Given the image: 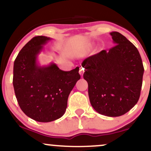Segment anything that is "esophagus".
<instances>
[{"instance_id": "esophagus-1", "label": "esophagus", "mask_w": 151, "mask_h": 151, "mask_svg": "<svg viewBox=\"0 0 151 151\" xmlns=\"http://www.w3.org/2000/svg\"><path fill=\"white\" fill-rule=\"evenodd\" d=\"M79 74H80L81 76L83 75V73H84V68L83 67H79Z\"/></svg>"}]
</instances>
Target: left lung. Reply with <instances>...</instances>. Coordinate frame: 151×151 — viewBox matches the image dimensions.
Returning a JSON list of instances; mask_svg holds the SVG:
<instances>
[{
	"mask_svg": "<svg viewBox=\"0 0 151 151\" xmlns=\"http://www.w3.org/2000/svg\"><path fill=\"white\" fill-rule=\"evenodd\" d=\"M114 44L86 58L81 64L90 103L102 115H124L139 99L144 72L139 52L125 36L110 33Z\"/></svg>",
	"mask_w": 151,
	"mask_h": 151,
	"instance_id": "obj_1",
	"label": "left lung"
}]
</instances>
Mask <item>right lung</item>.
<instances>
[{"label":"right lung","instance_id":"1","mask_svg":"<svg viewBox=\"0 0 151 151\" xmlns=\"http://www.w3.org/2000/svg\"><path fill=\"white\" fill-rule=\"evenodd\" d=\"M36 36L25 45L15 60L13 84L17 101L25 115L39 122H50L65 114L68 96L80 79L79 67L65 72L55 64L40 67L37 55L50 40Z\"/></svg>","mask_w":151,"mask_h":151}]
</instances>
